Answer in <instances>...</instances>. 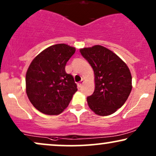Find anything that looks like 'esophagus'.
I'll return each instance as SVG.
<instances>
[{"label":"esophagus","mask_w":156,"mask_h":156,"mask_svg":"<svg viewBox=\"0 0 156 156\" xmlns=\"http://www.w3.org/2000/svg\"><path fill=\"white\" fill-rule=\"evenodd\" d=\"M83 83H84V80L82 79L81 80H80V82L78 83V87H79V88L81 87V86H82L83 84Z\"/></svg>","instance_id":"34e87169"}]
</instances>
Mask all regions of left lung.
<instances>
[{
    "instance_id": "8db88e82",
    "label": "left lung",
    "mask_w": 156,
    "mask_h": 156,
    "mask_svg": "<svg viewBox=\"0 0 156 156\" xmlns=\"http://www.w3.org/2000/svg\"><path fill=\"white\" fill-rule=\"evenodd\" d=\"M82 56L94 71L95 89L87 97L95 114H113L127 101L132 90V76L125 62L115 53L101 45L80 49Z\"/></svg>"
}]
</instances>
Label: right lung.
Listing matches in <instances>:
<instances>
[{
    "label": "right lung",
    "mask_w": 156,
    "mask_h": 156,
    "mask_svg": "<svg viewBox=\"0 0 156 156\" xmlns=\"http://www.w3.org/2000/svg\"><path fill=\"white\" fill-rule=\"evenodd\" d=\"M75 47L58 44L47 47L31 62L26 75V91L37 110L48 115L64 111L76 93L77 85L66 66Z\"/></svg>",
    "instance_id": "add662e5"
}]
</instances>
